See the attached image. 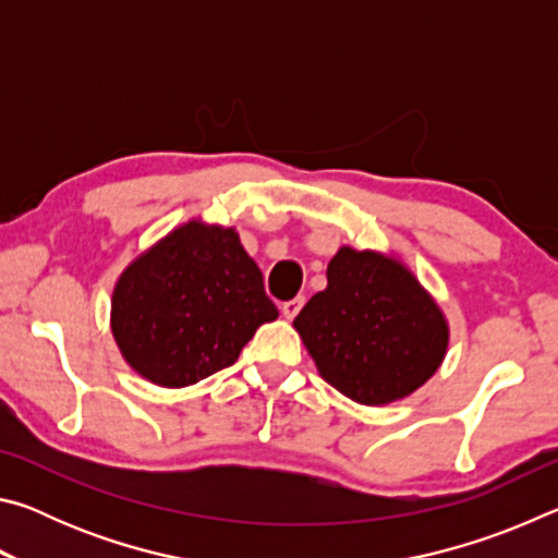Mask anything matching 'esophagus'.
<instances>
[{"label":"esophagus","mask_w":558,"mask_h":558,"mask_svg":"<svg viewBox=\"0 0 558 558\" xmlns=\"http://www.w3.org/2000/svg\"><path fill=\"white\" fill-rule=\"evenodd\" d=\"M302 305H305V298H292L288 302H282L280 313H282V317H286V319H292V317L300 313Z\"/></svg>","instance_id":"obj_1"}]
</instances>
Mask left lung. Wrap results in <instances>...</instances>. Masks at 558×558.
<instances>
[{"mask_svg": "<svg viewBox=\"0 0 558 558\" xmlns=\"http://www.w3.org/2000/svg\"><path fill=\"white\" fill-rule=\"evenodd\" d=\"M298 329L323 379L362 405L421 389L448 352V319L399 258L342 245L327 288L310 298Z\"/></svg>", "mask_w": 558, "mask_h": 558, "instance_id": "1", "label": "left lung"}]
</instances>
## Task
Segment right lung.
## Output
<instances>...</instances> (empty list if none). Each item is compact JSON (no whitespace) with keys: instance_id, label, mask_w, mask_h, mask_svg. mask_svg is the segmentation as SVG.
<instances>
[{"instance_id":"obj_1","label":"right lung","mask_w":558,"mask_h":558,"mask_svg":"<svg viewBox=\"0 0 558 558\" xmlns=\"http://www.w3.org/2000/svg\"><path fill=\"white\" fill-rule=\"evenodd\" d=\"M278 317L235 229L192 219L120 272L110 329L143 379L182 389L231 366Z\"/></svg>"}]
</instances>
